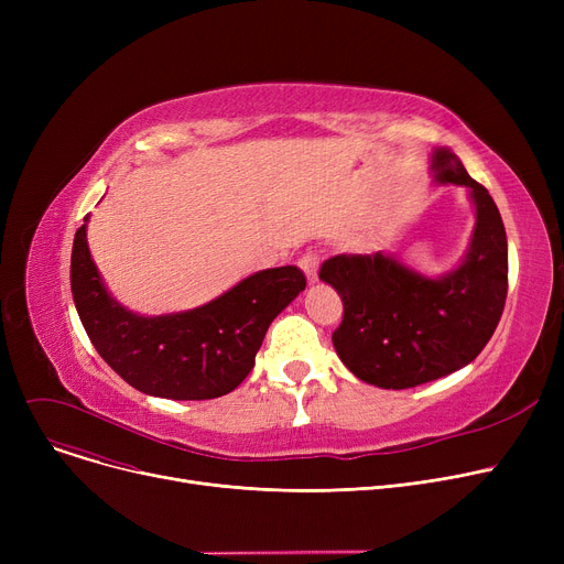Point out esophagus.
Returning a JSON list of instances; mask_svg holds the SVG:
<instances>
[{
	"mask_svg": "<svg viewBox=\"0 0 564 564\" xmlns=\"http://www.w3.org/2000/svg\"><path fill=\"white\" fill-rule=\"evenodd\" d=\"M300 267L304 270L308 283L317 281V270H319V253L317 251H306L300 260Z\"/></svg>",
	"mask_w": 564,
	"mask_h": 564,
	"instance_id": "34e87169",
	"label": "esophagus"
}]
</instances>
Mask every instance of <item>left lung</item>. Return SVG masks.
Wrapping results in <instances>:
<instances>
[{
    "label": "left lung",
    "instance_id": "obj_1",
    "mask_svg": "<svg viewBox=\"0 0 564 564\" xmlns=\"http://www.w3.org/2000/svg\"><path fill=\"white\" fill-rule=\"evenodd\" d=\"M434 181L468 187L476 228L464 260L438 279L383 253H340L319 279L343 300L332 340L349 372L379 389H411L468 366L494 336L508 297V237L489 192L448 148L432 153Z\"/></svg>",
    "mask_w": 564,
    "mask_h": 564
}]
</instances>
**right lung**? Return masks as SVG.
<instances>
[{
	"instance_id": "right-lung-1",
	"label": "right lung",
	"mask_w": 564,
	"mask_h": 564,
	"mask_svg": "<svg viewBox=\"0 0 564 564\" xmlns=\"http://www.w3.org/2000/svg\"><path fill=\"white\" fill-rule=\"evenodd\" d=\"M86 221L70 258L75 308L107 366L145 395L213 400L240 387L272 319L306 288L300 267H272L205 306L143 317L107 292L88 251Z\"/></svg>"
}]
</instances>
